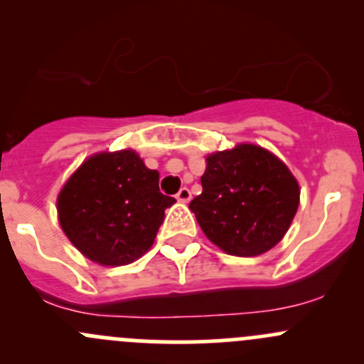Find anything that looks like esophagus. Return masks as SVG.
I'll use <instances>...</instances> for the list:
<instances>
[{"label": "esophagus", "instance_id": "esophagus-1", "mask_svg": "<svg viewBox=\"0 0 364 364\" xmlns=\"http://www.w3.org/2000/svg\"><path fill=\"white\" fill-rule=\"evenodd\" d=\"M176 199H178L179 203H188V200L192 199V193H190V190L186 188V186H183V188L176 193Z\"/></svg>", "mask_w": 364, "mask_h": 364}]
</instances>
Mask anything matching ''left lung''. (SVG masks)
Segmentation results:
<instances>
[{
    "label": "left lung",
    "instance_id": "obj_1",
    "mask_svg": "<svg viewBox=\"0 0 364 364\" xmlns=\"http://www.w3.org/2000/svg\"><path fill=\"white\" fill-rule=\"evenodd\" d=\"M203 193L190 203L209 241L229 255L255 257L285 236L299 205L287 165L253 144L209 155Z\"/></svg>",
    "mask_w": 364,
    "mask_h": 364
}]
</instances>
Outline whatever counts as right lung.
Segmentation results:
<instances>
[{
	"instance_id": "1",
	"label": "right lung",
	"mask_w": 364,
	"mask_h": 364,
	"mask_svg": "<svg viewBox=\"0 0 364 364\" xmlns=\"http://www.w3.org/2000/svg\"><path fill=\"white\" fill-rule=\"evenodd\" d=\"M176 203L159 188V172L137 153H100L72 174L58 197L63 232L80 253L123 266L149 250L165 209Z\"/></svg>"
}]
</instances>
